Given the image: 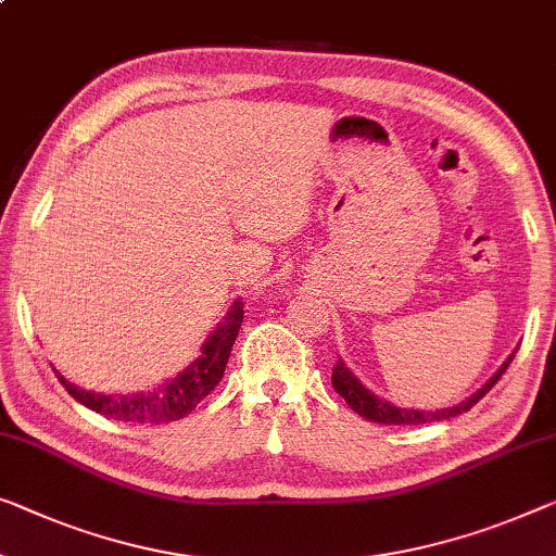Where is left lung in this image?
<instances>
[{
  "instance_id": "8db88e82",
  "label": "left lung",
  "mask_w": 556,
  "mask_h": 556,
  "mask_svg": "<svg viewBox=\"0 0 556 556\" xmlns=\"http://www.w3.org/2000/svg\"><path fill=\"white\" fill-rule=\"evenodd\" d=\"M517 352V350H515ZM515 352L509 354L507 359L502 362V367L494 371V375L486 379L482 384V389H477L475 394L467 396V400L459 402L457 407H446V409H434V412H427V409H402V407H394L392 402L382 400V396H377L375 392H369L367 387H364L357 377H354V371L346 367L342 359H337L334 369H331V387L337 389V394L344 396V402L350 404V407L359 414V417L369 419V421H377V425H404V427H414V425H432V421H444V419H452V417H459V414L469 412L475 404L482 400V396L490 392V389L500 382V377L507 371V367L515 359Z\"/></svg>"
}]
</instances>
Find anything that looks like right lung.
<instances>
[{"instance_id": "add662e5", "label": "right lung", "mask_w": 556, "mask_h": 556, "mask_svg": "<svg viewBox=\"0 0 556 556\" xmlns=\"http://www.w3.org/2000/svg\"><path fill=\"white\" fill-rule=\"evenodd\" d=\"M244 319V302L235 300L229 306L227 317L219 321L217 327L210 331L206 342L199 350V357L189 364L187 369H181L177 377L167 379L160 387H154L152 392H135V394H104L92 392V389L74 387L72 382L56 371L60 382L64 384L79 404H85L87 409L104 417L119 419V421H137V425H167V421H177L187 417L214 387L219 384V379L225 377V367L231 352V344L239 334Z\"/></svg>"}]
</instances>
